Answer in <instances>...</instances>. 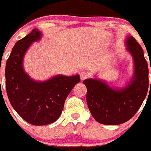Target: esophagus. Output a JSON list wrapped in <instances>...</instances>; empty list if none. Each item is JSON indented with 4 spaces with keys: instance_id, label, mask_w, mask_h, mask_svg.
Returning a JSON list of instances; mask_svg holds the SVG:
<instances>
[{
    "instance_id": "esophagus-1",
    "label": "esophagus",
    "mask_w": 151,
    "mask_h": 151,
    "mask_svg": "<svg viewBox=\"0 0 151 151\" xmlns=\"http://www.w3.org/2000/svg\"><path fill=\"white\" fill-rule=\"evenodd\" d=\"M89 77H90V73H88V72L82 71L80 73V78H81V79L82 81L87 79V78H88Z\"/></svg>"
}]
</instances>
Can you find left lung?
<instances>
[{
  "instance_id": "8db88e82",
  "label": "left lung",
  "mask_w": 151,
  "mask_h": 151,
  "mask_svg": "<svg viewBox=\"0 0 151 151\" xmlns=\"http://www.w3.org/2000/svg\"><path fill=\"white\" fill-rule=\"evenodd\" d=\"M127 45L135 64L134 77L128 86L115 90L99 80L83 81L87 88L88 109L94 119L101 124L119 125L130 119L139 110L151 87L143 49L133 36L127 39Z\"/></svg>"
}]
</instances>
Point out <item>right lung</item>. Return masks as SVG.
Returning a JSON list of instances; mask_svg holds the SVG:
<instances>
[{
  "label": "right lung",
  "instance_id": "1",
  "mask_svg": "<svg viewBox=\"0 0 151 151\" xmlns=\"http://www.w3.org/2000/svg\"><path fill=\"white\" fill-rule=\"evenodd\" d=\"M41 37L34 29L12 49L5 67L6 91L10 103L27 122L43 126L54 122L61 115L66 99L81 81L79 75L56 76L44 82H36L24 71L22 60L32 42Z\"/></svg>",
  "mask_w": 151,
  "mask_h": 151
}]
</instances>
